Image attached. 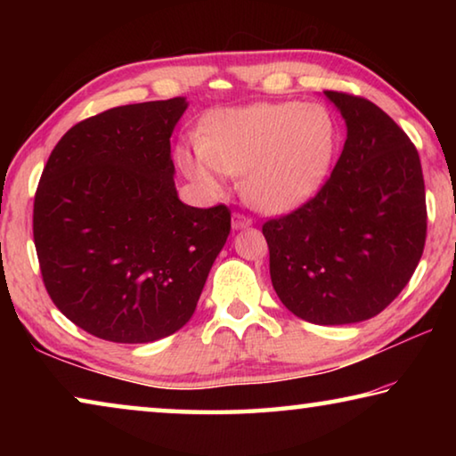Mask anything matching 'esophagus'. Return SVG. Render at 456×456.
<instances>
[{
  "mask_svg": "<svg viewBox=\"0 0 456 456\" xmlns=\"http://www.w3.org/2000/svg\"><path fill=\"white\" fill-rule=\"evenodd\" d=\"M231 225H233V229H245L253 225V219L247 217L243 213H233V217H231Z\"/></svg>",
  "mask_w": 456,
  "mask_h": 456,
  "instance_id": "esophagus-1",
  "label": "esophagus"
}]
</instances>
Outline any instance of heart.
Returning <instances> with one entry per match:
<instances>
[{"label": "heart", "instance_id": "obj_1", "mask_svg": "<svg viewBox=\"0 0 456 456\" xmlns=\"http://www.w3.org/2000/svg\"><path fill=\"white\" fill-rule=\"evenodd\" d=\"M336 144L338 126L326 106L264 102L211 112L199 142L176 149V163L213 195L225 189L227 175H243V192L253 205L285 213L320 189Z\"/></svg>", "mask_w": 456, "mask_h": 456}]
</instances>
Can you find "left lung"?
Returning a JSON list of instances; mask_svg holds the SVG:
<instances>
[{
  "instance_id": "1",
  "label": "left lung",
  "mask_w": 456,
  "mask_h": 456,
  "mask_svg": "<svg viewBox=\"0 0 456 456\" xmlns=\"http://www.w3.org/2000/svg\"><path fill=\"white\" fill-rule=\"evenodd\" d=\"M348 138L334 171L302 207L264 223L281 304L320 326L374 318L411 281L427 241L420 157L382 108L323 92Z\"/></svg>"
}]
</instances>
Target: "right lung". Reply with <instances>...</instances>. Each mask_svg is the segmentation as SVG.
I'll use <instances>...</instances> for the list:
<instances>
[{"mask_svg": "<svg viewBox=\"0 0 456 456\" xmlns=\"http://www.w3.org/2000/svg\"><path fill=\"white\" fill-rule=\"evenodd\" d=\"M184 98L110 108L74 125L44 167L34 243L53 305L88 334L146 344L191 320L231 211L176 197L171 134Z\"/></svg>", "mask_w": 456, "mask_h": 456, "instance_id": "obj_1", "label": "right lung"}]
</instances>
